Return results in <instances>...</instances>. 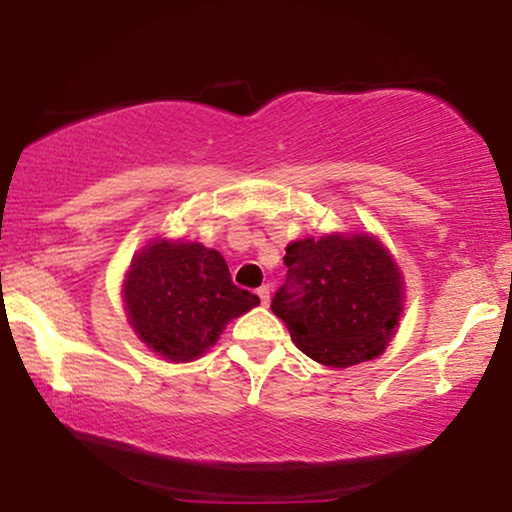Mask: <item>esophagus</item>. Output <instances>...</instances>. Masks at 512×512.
<instances>
[{
    "label": "esophagus",
    "mask_w": 512,
    "mask_h": 512,
    "mask_svg": "<svg viewBox=\"0 0 512 512\" xmlns=\"http://www.w3.org/2000/svg\"><path fill=\"white\" fill-rule=\"evenodd\" d=\"M256 293H258V298H261V303H263V305H268V303H270V286H268V284H263L261 289H258Z\"/></svg>",
    "instance_id": "1"
}]
</instances>
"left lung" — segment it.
Returning a JSON list of instances; mask_svg holds the SVG:
<instances>
[{
    "label": "left lung",
    "instance_id": "1",
    "mask_svg": "<svg viewBox=\"0 0 512 512\" xmlns=\"http://www.w3.org/2000/svg\"><path fill=\"white\" fill-rule=\"evenodd\" d=\"M286 282L272 312L300 352L333 368L375 359L401 314L396 263L370 235H326L286 247Z\"/></svg>",
    "mask_w": 512,
    "mask_h": 512
}]
</instances>
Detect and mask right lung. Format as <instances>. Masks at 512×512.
Here are the masks:
<instances>
[{"label":"right lung","instance_id":"right-lung-1","mask_svg":"<svg viewBox=\"0 0 512 512\" xmlns=\"http://www.w3.org/2000/svg\"><path fill=\"white\" fill-rule=\"evenodd\" d=\"M123 293L139 338L172 361L205 354L230 319L261 303L233 284L219 251L198 242L151 244L132 261Z\"/></svg>","mask_w":512,"mask_h":512}]
</instances>
